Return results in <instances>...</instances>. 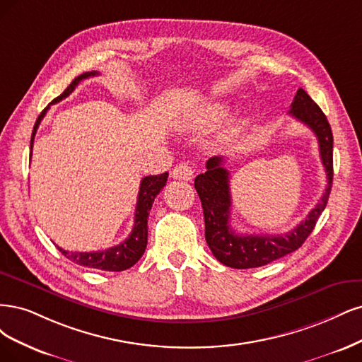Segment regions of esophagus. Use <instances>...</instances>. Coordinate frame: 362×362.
<instances>
[{"label": "esophagus", "instance_id": "esophagus-1", "mask_svg": "<svg viewBox=\"0 0 362 362\" xmlns=\"http://www.w3.org/2000/svg\"><path fill=\"white\" fill-rule=\"evenodd\" d=\"M173 177L174 179H179V180H192L194 170H192V167L189 164H186V162H182V164L174 167Z\"/></svg>", "mask_w": 362, "mask_h": 362}]
</instances>
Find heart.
I'll use <instances>...</instances> for the list:
<instances>
[{"mask_svg":"<svg viewBox=\"0 0 362 362\" xmlns=\"http://www.w3.org/2000/svg\"><path fill=\"white\" fill-rule=\"evenodd\" d=\"M227 112V107L223 103H212L209 107L204 108L203 115H202V122L203 123H214L216 120H219L221 117H224Z\"/></svg>","mask_w":362,"mask_h":362,"instance_id":"obj_1","label":"heart"}]
</instances>
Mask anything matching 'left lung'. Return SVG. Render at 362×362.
Returning <instances> with one entry per match:
<instances>
[{
    "mask_svg": "<svg viewBox=\"0 0 362 362\" xmlns=\"http://www.w3.org/2000/svg\"><path fill=\"white\" fill-rule=\"evenodd\" d=\"M296 120L307 124L316 134L320 159L328 177V186L319 203L296 228L286 235H238L230 226V177L223 167L224 159L214 156L206 162L207 171L198 174L194 186L202 200L206 242L218 262L235 269H250L271 263L296 251L310 236L319 216L328 203L332 186V131L328 119L305 90L299 88L288 111Z\"/></svg>",
    "mask_w": 362,
    "mask_h": 362,
    "instance_id": "left-lung-1",
    "label": "left lung"
}]
</instances>
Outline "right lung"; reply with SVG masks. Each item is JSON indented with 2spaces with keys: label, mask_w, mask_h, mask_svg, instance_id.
<instances>
[{
  "label": "right lung",
  "mask_w": 362,
  "mask_h": 362,
  "mask_svg": "<svg viewBox=\"0 0 362 362\" xmlns=\"http://www.w3.org/2000/svg\"><path fill=\"white\" fill-rule=\"evenodd\" d=\"M99 72L93 71V72H86L83 75L76 76L71 86H69L60 96L55 98L48 107H46L36 120V124L33 127V134H31V143L30 148L33 151V144H34V136H36L37 127L43 117L48 112L49 107L57 102L63 100L67 98L71 93L75 90V87L81 83L83 79H87L90 76H96ZM168 179V173H162L158 174V176H147L141 180V185H139V192H138V200H136V207H135V224L131 231L129 238L123 240L122 243L115 245V247H111L108 250L103 251H90V252H72V251H66L60 247H57L58 251H60L66 259L71 262L79 264V266H86V267H93V269H100V271H110V272H120L124 269H129L131 266H134L141 255L146 251L147 247V219L151 204H153L156 195L162 191Z\"/></svg>",
  "instance_id": "1"
}]
</instances>
